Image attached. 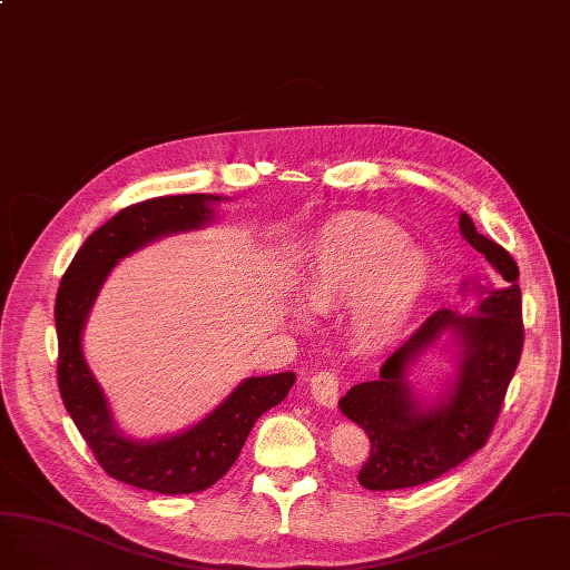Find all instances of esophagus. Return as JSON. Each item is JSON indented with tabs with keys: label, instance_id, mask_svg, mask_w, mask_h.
I'll return each instance as SVG.
<instances>
[{
	"label": "esophagus",
	"instance_id": "esophagus-1",
	"mask_svg": "<svg viewBox=\"0 0 570 570\" xmlns=\"http://www.w3.org/2000/svg\"><path fill=\"white\" fill-rule=\"evenodd\" d=\"M308 387H311V396L317 405H322V407H335L337 405L340 377L333 371L322 368V371L313 373L311 381H308Z\"/></svg>",
	"mask_w": 570,
	"mask_h": 570
}]
</instances>
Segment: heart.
Wrapping results in <instances>:
<instances>
[{"label": "heart", "mask_w": 570, "mask_h": 570, "mask_svg": "<svg viewBox=\"0 0 570 570\" xmlns=\"http://www.w3.org/2000/svg\"><path fill=\"white\" fill-rule=\"evenodd\" d=\"M432 279L425 255L405 233L383 219L342 217L308 244L299 266V288L313 311L346 304V328L366 351L392 346L414 320ZM297 324L311 322L304 302H293Z\"/></svg>", "instance_id": "1"}]
</instances>
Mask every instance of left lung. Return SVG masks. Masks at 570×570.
Returning a JSON list of instances; mask_svg holds the SVG:
<instances>
[{
  "label": "left lung",
  "instance_id": "left-lung-1",
  "mask_svg": "<svg viewBox=\"0 0 570 570\" xmlns=\"http://www.w3.org/2000/svg\"><path fill=\"white\" fill-rule=\"evenodd\" d=\"M465 242L494 268L497 286L479 279L463 284L479 295L472 313L441 308L396 348L375 381L351 387L340 399L346 419L360 425L371 454L357 481L366 490H401L423 485L450 472L481 450L499 419L508 385L523 348L519 268L508 250L476 233L461 213ZM443 334L458 344V377L432 406L413 396L406 383L409 364Z\"/></svg>",
  "mask_w": 570,
  "mask_h": 570
}]
</instances>
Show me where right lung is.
Segmentation results:
<instances>
[{
	"label": "right lung",
	"mask_w": 570,
	"mask_h": 570,
	"mask_svg": "<svg viewBox=\"0 0 570 570\" xmlns=\"http://www.w3.org/2000/svg\"><path fill=\"white\" fill-rule=\"evenodd\" d=\"M219 202L224 197L176 195L120 210L87 237L58 288L56 331L62 403L100 468L111 479L140 490L189 494L215 485L237 461L257 419L279 405L295 383L293 371L246 377L195 428L156 441H134L116 428L107 396L85 360L82 331L111 268L160 237L208 226L215 219L213 206Z\"/></svg>",
	"instance_id": "add662e5"
}]
</instances>
